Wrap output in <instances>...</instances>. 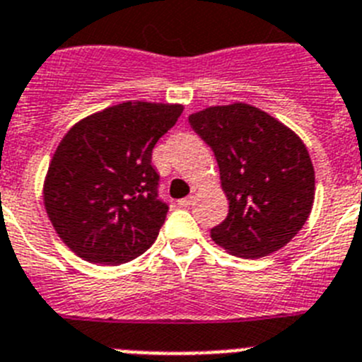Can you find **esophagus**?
Instances as JSON below:
<instances>
[{
  "label": "esophagus",
  "instance_id": "34e87169",
  "mask_svg": "<svg viewBox=\"0 0 362 362\" xmlns=\"http://www.w3.org/2000/svg\"><path fill=\"white\" fill-rule=\"evenodd\" d=\"M192 203H194V196H188V197H185V199L177 201L179 206H190Z\"/></svg>",
  "mask_w": 362,
  "mask_h": 362
}]
</instances>
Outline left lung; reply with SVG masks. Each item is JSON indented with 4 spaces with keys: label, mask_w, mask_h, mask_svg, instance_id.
Segmentation results:
<instances>
[{
    "label": "left lung",
    "mask_w": 362,
    "mask_h": 362,
    "mask_svg": "<svg viewBox=\"0 0 362 362\" xmlns=\"http://www.w3.org/2000/svg\"><path fill=\"white\" fill-rule=\"evenodd\" d=\"M188 123L214 150L228 216L210 238L238 257H264L303 228L315 197V172L300 137L246 103L190 114Z\"/></svg>",
    "instance_id": "obj_1"
}]
</instances>
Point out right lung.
Returning a JSON list of instances; mask_svg holds the SVG:
<instances>
[{"mask_svg":"<svg viewBox=\"0 0 362 362\" xmlns=\"http://www.w3.org/2000/svg\"><path fill=\"white\" fill-rule=\"evenodd\" d=\"M183 105L127 101L83 117L57 145L43 183L47 216L88 263H129L152 246L168 206L152 148Z\"/></svg>","mask_w":362,"mask_h":362,"instance_id":"right-lung-1","label":"right lung"}]
</instances>
